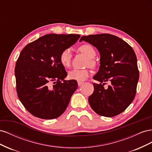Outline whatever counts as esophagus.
Returning a JSON list of instances; mask_svg holds the SVG:
<instances>
[{
    "label": "esophagus",
    "instance_id": "obj_1",
    "mask_svg": "<svg viewBox=\"0 0 152 152\" xmlns=\"http://www.w3.org/2000/svg\"><path fill=\"white\" fill-rule=\"evenodd\" d=\"M82 84H83V83H82V82H78V86H80Z\"/></svg>",
    "mask_w": 152,
    "mask_h": 152
}]
</instances>
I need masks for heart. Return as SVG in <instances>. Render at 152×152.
<instances>
[{"instance_id": "obj_1", "label": "heart", "mask_w": 152, "mask_h": 152, "mask_svg": "<svg viewBox=\"0 0 152 152\" xmlns=\"http://www.w3.org/2000/svg\"><path fill=\"white\" fill-rule=\"evenodd\" d=\"M79 51L89 59L87 65L90 66L94 67L96 65V62L94 59L96 55V50L92 45L89 44H83L79 48ZM72 50L70 49H65L62 50L59 55V61L63 66L68 68L70 66L72 61ZM90 75V72L88 70H79V69H73L68 73V77L70 80H74L78 82L84 81Z\"/></svg>"}]
</instances>
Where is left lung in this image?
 I'll use <instances>...</instances> for the list:
<instances>
[{"mask_svg": "<svg viewBox=\"0 0 152 152\" xmlns=\"http://www.w3.org/2000/svg\"><path fill=\"white\" fill-rule=\"evenodd\" d=\"M100 54V66L93 79L94 92L89 97L91 107L99 115L112 117L125 110L134 99L139 71L134 50L126 42L108 34L82 36ZM110 85L103 87L105 81ZM103 83V84L101 83Z\"/></svg>", "mask_w": 152, "mask_h": 152, "instance_id": "obj_1", "label": "left lung"}]
</instances>
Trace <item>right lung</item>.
Returning <instances> with one entry per match:
<instances>
[{"label":"right lung","instance_id":"1","mask_svg":"<svg viewBox=\"0 0 152 152\" xmlns=\"http://www.w3.org/2000/svg\"><path fill=\"white\" fill-rule=\"evenodd\" d=\"M80 37L48 34L21 50L15 70L16 91L23 105L34 116L53 119L65 111L78 85L76 80L64 79L67 73L59 61V55Z\"/></svg>","mask_w":152,"mask_h":152}]
</instances>
